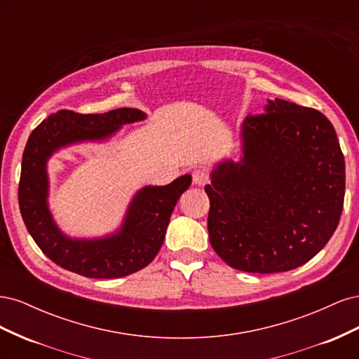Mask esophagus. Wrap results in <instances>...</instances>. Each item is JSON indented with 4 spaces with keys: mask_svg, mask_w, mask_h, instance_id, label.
<instances>
[{
    "mask_svg": "<svg viewBox=\"0 0 359 359\" xmlns=\"http://www.w3.org/2000/svg\"><path fill=\"white\" fill-rule=\"evenodd\" d=\"M191 178H193V184H196V186H201V187L205 186V184H208V181H210L208 172H205L203 169H196V170H194Z\"/></svg>",
    "mask_w": 359,
    "mask_h": 359,
    "instance_id": "1",
    "label": "esophagus"
}]
</instances>
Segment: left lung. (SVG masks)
Instances as JSON below:
<instances>
[{"label": "left lung", "mask_w": 359, "mask_h": 359, "mask_svg": "<svg viewBox=\"0 0 359 359\" xmlns=\"http://www.w3.org/2000/svg\"><path fill=\"white\" fill-rule=\"evenodd\" d=\"M244 157L223 161L205 186L215 253L244 273H285L330 241L344 202V156L330 119L268 100L243 123Z\"/></svg>", "instance_id": "1"}]
</instances>
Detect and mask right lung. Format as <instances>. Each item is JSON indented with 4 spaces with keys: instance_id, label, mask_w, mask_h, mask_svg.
Segmentation results:
<instances>
[{
    "instance_id": "1",
    "label": "right lung",
    "mask_w": 359,
    "mask_h": 359,
    "mask_svg": "<svg viewBox=\"0 0 359 359\" xmlns=\"http://www.w3.org/2000/svg\"><path fill=\"white\" fill-rule=\"evenodd\" d=\"M144 118V112L130 107L100 115L62 109L32 130L22 156L19 208L32 240L58 266L88 278H119L145 268L157 256L172 211L191 184L190 175L165 187H144L130 203L123 229L103 240L82 241L64 236L46 205V161L53 151L79 140L103 139L123 124Z\"/></svg>"
}]
</instances>
